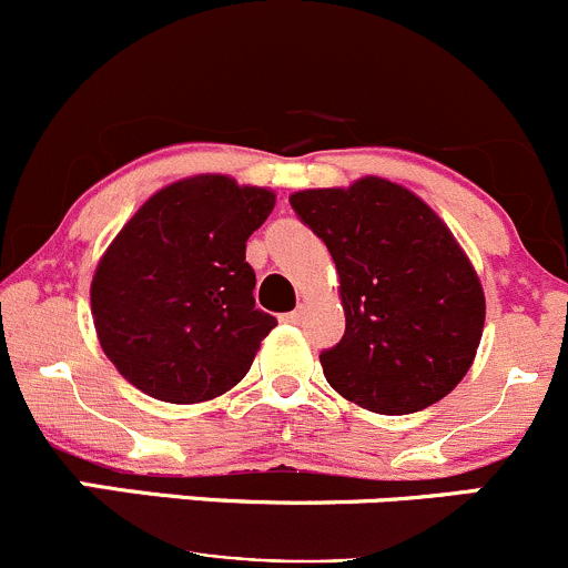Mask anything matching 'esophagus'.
<instances>
[{
  "label": "esophagus",
  "instance_id": "obj_1",
  "mask_svg": "<svg viewBox=\"0 0 568 568\" xmlns=\"http://www.w3.org/2000/svg\"><path fill=\"white\" fill-rule=\"evenodd\" d=\"M303 317H306V306H297L295 312H290V314H284V323H290V325H301L303 323Z\"/></svg>",
  "mask_w": 568,
  "mask_h": 568
}]
</instances>
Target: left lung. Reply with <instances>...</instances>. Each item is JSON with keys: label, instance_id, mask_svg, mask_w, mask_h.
<instances>
[{"label": "left lung", "instance_id": "8db88e82", "mask_svg": "<svg viewBox=\"0 0 568 568\" xmlns=\"http://www.w3.org/2000/svg\"><path fill=\"white\" fill-rule=\"evenodd\" d=\"M331 251L344 336L323 349L327 383L355 405L407 415L452 394L484 331V290L435 210L383 178L290 196Z\"/></svg>", "mask_w": 568, "mask_h": 568}]
</instances>
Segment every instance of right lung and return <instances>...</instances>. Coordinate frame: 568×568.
Segmentation results:
<instances>
[{"instance_id":"1","label":"right lung","mask_w":568,"mask_h":568,"mask_svg":"<svg viewBox=\"0 0 568 568\" xmlns=\"http://www.w3.org/2000/svg\"><path fill=\"white\" fill-rule=\"evenodd\" d=\"M276 196L226 174L153 194L92 276V320L116 372L161 402L196 405L248 374L276 317L254 306L245 241Z\"/></svg>"}]
</instances>
